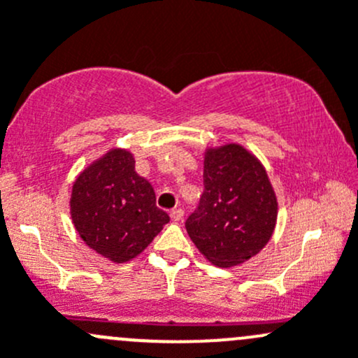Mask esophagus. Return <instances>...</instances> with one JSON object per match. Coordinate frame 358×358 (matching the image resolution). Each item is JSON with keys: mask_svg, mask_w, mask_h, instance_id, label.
<instances>
[{"mask_svg": "<svg viewBox=\"0 0 358 358\" xmlns=\"http://www.w3.org/2000/svg\"><path fill=\"white\" fill-rule=\"evenodd\" d=\"M169 216H171L173 222H180V220L183 218V209H182V208L171 209V213H169Z\"/></svg>", "mask_w": 358, "mask_h": 358, "instance_id": "34e87169", "label": "esophagus"}]
</instances>
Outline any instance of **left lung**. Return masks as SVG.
I'll return each mask as SVG.
<instances>
[{
    "instance_id": "8db88e82",
    "label": "left lung",
    "mask_w": 358,
    "mask_h": 358,
    "mask_svg": "<svg viewBox=\"0 0 358 358\" xmlns=\"http://www.w3.org/2000/svg\"><path fill=\"white\" fill-rule=\"evenodd\" d=\"M277 197L262 162L237 143L208 149L204 192L185 229L216 266H236L258 255L272 237Z\"/></svg>"
}]
</instances>
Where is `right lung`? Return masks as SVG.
<instances>
[{"instance_id": "add662e5", "label": "right lung", "mask_w": 358, "mask_h": 358, "mask_svg": "<svg viewBox=\"0 0 358 358\" xmlns=\"http://www.w3.org/2000/svg\"><path fill=\"white\" fill-rule=\"evenodd\" d=\"M71 216L81 239L114 263L140 255L169 222L168 213L156 206L152 185L122 149L109 150L78 176Z\"/></svg>"}]
</instances>
